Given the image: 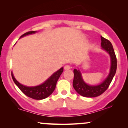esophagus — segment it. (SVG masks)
I'll list each match as a JSON object with an SVG mask.
<instances>
[{
    "label": "esophagus",
    "mask_w": 128,
    "mask_h": 128,
    "mask_svg": "<svg viewBox=\"0 0 128 128\" xmlns=\"http://www.w3.org/2000/svg\"><path fill=\"white\" fill-rule=\"evenodd\" d=\"M64 70H69V69H70V68H71V67H70V66H68V65H66L65 66H64Z\"/></svg>",
    "instance_id": "1"
}]
</instances>
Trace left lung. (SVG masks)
<instances>
[{"label":"left lung","mask_w":128,"mask_h":128,"mask_svg":"<svg viewBox=\"0 0 128 128\" xmlns=\"http://www.w3.org/2000/svg\"><path fill=\"white\" fill-rule=\"evenodd\" d=\"M101 47L102 49L109 54L111 59V67L109 74L106 79L100 84L91 86L86 84L84 80L80 70L74 69V79L73 86L78 93L86 98H94L104 93L109 86L115 75L117 70V58L111 42L109 40L101 36Z\"/></svg>","instance_id":"1"}]
</instances>
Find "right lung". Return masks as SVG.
<instances>
[{
  "mask_svg": "<svg viewBox=\"0 0 128 128\" xmlns=\"http://www.w3.org/2000/svg\"><path fill=\"white\" fill-rule=\"evenodd\" d=\"M36 31H29L24 34L20 38L28 36V35L35 34ZM63 72V67H61L58 71L52 74L50 77L42 84L35 86H23L16 80L12 72L11 73L12 78L16 86L20 88L26 96L36 100H42L48 98L55 90L56 82L60 76Z\"/></svg>",
  "mask_w": 128,
  "mask_h": 128,
  "instance_id": "obj_1",
  "label": "right lung"
}]
</instances>
